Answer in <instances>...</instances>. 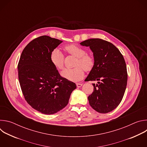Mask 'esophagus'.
<instances>
[{"mask_svg":"<svg viewBox=\"0 0 147 147\" xmlns=\"http://www.w3.org/2000/svg\"><path fill=\"white\" fill-rule=\"evenodd\" d=\"M76 86L77 87H81L82 86V84L81 83H76Z\"/></svg>","mask_w":147,"mask_h":147,"instance_id":"1","label":"esophagus"}]
</instances>
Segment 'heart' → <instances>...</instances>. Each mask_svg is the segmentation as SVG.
Listing matches in <instances>:
<instances>
[{
	"mask_svg": "<svg viewBox=\"0 0 147 147\" xmlns=\"http://www.w3.org/2000/svg\"><path fill=\"white\" fill-rule=\"evenodd\" d=\"M64 51L68 54L77 57L73 69H66L61 73V75L70 81H77L84 76V70L91 71L95 65V58L91 54L87 53L83 48L71 44L64 47ZM50 60L52 64L58 70L64 67V55L58 49H55L51 53Z\"/></svg>",
	"mask_w": 147,
	"mask_h": 147,
	"instance_id": "heart-1",
	"label": "heart"
}]
</instances>
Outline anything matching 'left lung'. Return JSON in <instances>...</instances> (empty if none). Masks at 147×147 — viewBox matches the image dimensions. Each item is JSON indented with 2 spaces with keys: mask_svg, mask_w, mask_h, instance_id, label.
<instances>
[{
  "mask_svg": "<svg viewBox=\"0 0 147 147\" xmlns=\"http://www.w3.org/2000/svg\"><path fill=\"white\" fill-rule=\"evenodd\" d=\"M94 53L95 65L86 79L100 81L92 84L94 91L88 99L91 107L100 113L114 110L121 102L127 82V67L119 50L108 41L92 38L82 42Z\"/></svg>",
  "mask_w": 147,
  "mask_h": 147,
  "instance_id": "obj_1",
  "label": "left lung"
}]
</instances>
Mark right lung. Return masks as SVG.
<instances>
[{
    "mask_svg": "<svg viewBox=\"0 0 147 147\" xmlns=\"http://www.w3.org/2000/svg\"><path fill=\"white\" fill-rule=\"evenodd\" d=\"M62 40L43 35L25 47L18 63V80L23 94L37 111L52 115L68 104L76 84L62 77L52 64L50 55Z\"/></svg>",
    "mask_w": 147,
    "mask_h": 147,
    "instance_id": "right-lung-1",
    "label": "right lung"
}]
</instances>
